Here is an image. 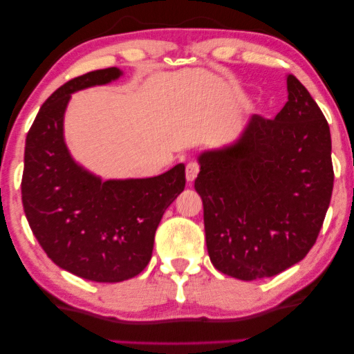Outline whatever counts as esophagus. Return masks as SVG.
Segmentation results:
<instances>
[{"label": "esophagus", "mask_w": 354, "mask_h": 354, "mask_svg": "<svg viewBox=\"0 0 354 354\" xmlns=\"http://www.w3.org/2000/svg\"><path fill=\"white\" fill-rule=\"evenodd\" d=\"M199 169H201L199 163H196V161H189V163L187 165V180L194 182V178L198 177V174H199Z\"/></svg>", "instance_id": "1"}]
</instances>
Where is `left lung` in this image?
I'll return each mask as SVG.
<instances>
[{
  "instance_id": "left-lung-1",
  "label": "left lung",
  "mask_w": 354,
  "mask_h": 354,
  "mask_svg": "<svg viewBox=\"0 0 354 354\" xmlns=\"http://www.w3.org/2000/svg\"><path fill=\"white\" fill-rule=\"evenodd\" d=\"M274 119L254 114L235 146L199 156L208 256L241 281L282 273L315 245L331 202L328 120L295 75Z\"/></svg>"
}]
</instances>
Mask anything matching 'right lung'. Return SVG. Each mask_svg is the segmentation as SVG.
Instances as JSON below:
<instances>
[{"label":"right lung","instance_id":"add662e5","mask_svg":"<svg viewBox=\"0 0 354 354\" xmlns=\"http://www.w3.org/2000/svg\"><path fill=\"white\" fill-rule=\"evenodd\" d=\"M120 77L115 67L62 84L40 106L26 136L21 202L53 262L83 279L127 281L146 268L163 213L185 188V166L150 178L102 182L67 152L62 119L71 94Z\"/></svg>","mask_w":354,"mask_h":354}]
</instances>
